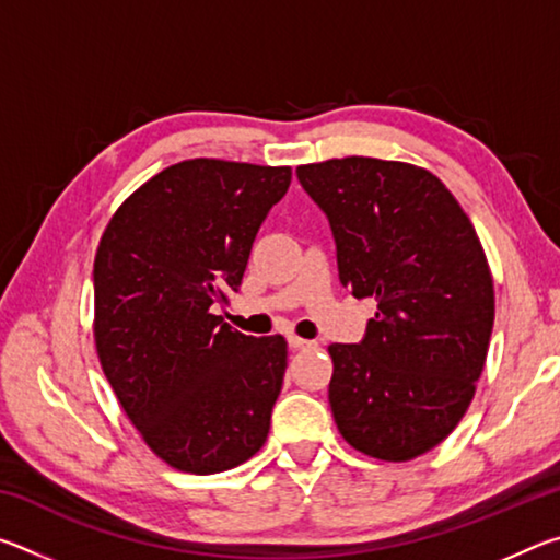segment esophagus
Returning a JSON list of instances; mask_svg holds the SVG:
<instances>
[{"label": "esophagus", "instance_id": "34e87169", "mask_svg": "<svg viewBox=\"0 0 560 560\" xmlns=\"http://www.w3.org/2000/svg\"><path fill=\"white\" fill-rule=\"evenodd\" d=\"M314 343H311V340H306V338H299V336H289V348H293V350H303V348H311Z\"/></svg>", "mask_w": 560, "mask_h": 560}]
</instances>
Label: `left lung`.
<instances>
[{
	"instance_id": "left-lung-1",
	"label": "left lung",
	"mask_w": 560,
	"mask_h": 560,
	"mask_svg": "<svg viewBox=\"0 0 560 560\" xmlns=\"http://www.w3.org/2000/svg\"><path fill=\"white\" fill-rule=\"evenodd\" d=\"M326 212L338 277L375 299L360 343H334L328 400L350 447L410 462L467 412L494 326V279L467 212L430 170L348 155L299 165Z\"/></svg>"
}]
</instances>
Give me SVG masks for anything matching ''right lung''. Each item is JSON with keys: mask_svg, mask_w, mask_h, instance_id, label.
Listing matches in <instances>:
<instances>
[{"mask_svg": "<svg viewBox=\"0 0 560 560\" xmlns=\"http://www.w3.org/2000/svg\"><path fill=\"white\" fill-rule=\"evenodd\" d=\"M291 167L195 158L140 185L93 261V340L140 438L173 469L217 474L267 442L287 338L244 336L214 314L242 283Z\"/></svg>", "mask_w": 560, "mask_h": 560, "instance_id": "right-lung-1", "label": "right lung"}]
</instances>
